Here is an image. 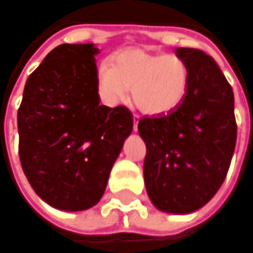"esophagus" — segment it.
<instances>
[{"label":"esophagus","instance_id":"esophagus-1","mask_svg":"<svg viewBox=\"0 0 253 253\" xmlns=\"http://www.w3.org/2000/svg\"><path fill=\"white\" fill-rule=\"evenodd\" d=\"M133 131H134V133L138 131V116H137V115L133 116Z\"/></svg>","mask_w":253,"mask_h":253}]
</instances>
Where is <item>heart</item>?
Here are the masks:
<instances>
[{"mask_svg": "<svg viewBox=\"0 0 253 253\" xmlns=\"http://www.w3.org/2000/svg\"><path fill=\"white\" fill-rule=\"evenodd\" d=\"M96 84L100 98L109 106L122 103L131 88L137 108L158 118L172 113L185 99L189 71L179 57L130 47L119 51L112 66H100Z\"/></svg>", "mask_w": 253, "mask_h": 253, "instance_id": "obj_1", "label": "heart"}]
</instances>
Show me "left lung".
Here are the masks:
<instances>
[{"instance_id":"1","label":"left lung","mask_w":253,"mask_h":253,"mask_svg":"<svg viewBox=\"0 0 253 253\" xmlns=\"http://www.w3.org/2000/svg\"><path fill=\"white\" fill-rule=\"evenodd\" d=\"M187 67L185 99L170 115L141 119L147 145L144 182L160 211L189 214L207 205L222 185L237 143L234 92L213 57L175 50Z\"/></svg>"}]
</instances>
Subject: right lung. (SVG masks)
Masks as SVG:
<instances>
[{"instance_id":"1","label":"right lung","mask_w":253,"mask_h":253,"mask_svg":"<svg viewBox=\"0 0 253 253\" xmlns=\"http://www.w3.org/2000/svg\"><path fill=\"white\" fill-rule=\"evenodd\" d=\"M95 44H60L28 78L18 110L19 158L36 195L63 211L99 202L131 113L100 105Z\"/></svg>"}]
</instances>
